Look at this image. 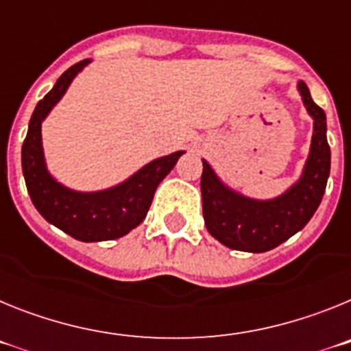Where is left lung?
Returning <instances> with one entry per match:
<instances>
[{"mask_svg":"<svg viewBox=\"0 0 351 351\" xmlns=\"http://www.w3.org/2000/svg\"><path fill=\"white\" fill-rule=\"evenodd\" d=\"M299 91L309 116L315 121V132L302 178L287 193L272 200L246 198L226 188L216 178L209 163L202 160L200 190L204 221L209 234L226 247L250 253L272 250L302 230L320 206L330 172V147L325 135L327 121L302 80L299 82Z\"/></svg>","mask_w":351,"mask_h":351,"instance_id":"left-lung-1","label":"left lung"}]
</instances>
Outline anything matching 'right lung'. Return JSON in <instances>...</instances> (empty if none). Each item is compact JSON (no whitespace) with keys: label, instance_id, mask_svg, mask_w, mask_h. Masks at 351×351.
Returning a JSON list of instances; mask_svg holds the SVG:
<instances>
[{"label":"right lung","instance_id":"1","mask_svg":"<svg viewBox=\"0 0 351 351\" xmlns=\"http://www.w3.org/2000/svg\"><path fill=\"white\" fill-rule=\"evenodd\" d=\"M88 63L89 60H84L68 68L36 105L23 144V172L31 202L43 218L77 241L98 243L123 237L144 221L158 184L178 163L182 151L151 161L110 190L80 193L56 182L43 160L42 121Z\"/></svg>","mask_w":351,"mask_h":351}]
</instances>
